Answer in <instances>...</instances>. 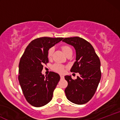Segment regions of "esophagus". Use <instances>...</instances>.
<instances>
[{
    "label": "esophagus",
    "instance_id": "obj_1",
    "mask_svg": "<svg viewBox=\"0 0 120 120\" xmlns=\"http://www.w3.org/2000/svg\"><path fill=\"white\" fill-rule=\"evenodd\" d=\"M60 78H61V79H64V76L63 75H60Z\"/></svg>",
    "mask_w": 120,
    "mask_h": 120
}]
</instances>
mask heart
<instances>
[{
  "mask_svg": "<svg viewBox=\"0 0 120 120\" xmlns=\"http://www.w3.org/2000/svg\"><path fill=\"white\" fill-rule=\"evenodd\" d=\"M62 49H63V52H64V53L65 55H67V53H68L69 52H72L71 48L68 46H63L61 47ZM53 51H54V48L51 47V49H49V51H48V57L49 59H51L52 57V55H53ZM52 69H53V71H57V72L60 73H63L65 71V67L64 65L61 64H56L53 65V67H52Z\"/></svg>",
  "mask_w": 120,
  "mask_h": 120,
  "instance_id": "heart-1",
  "label": "heart"
}]
</instances>
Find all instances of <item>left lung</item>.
Listing matches in <instances>:
<instances>
[{"instance_id": "obj_1", "label": "left lung", "mask_w": 120, "mask_h": 120, "mask_svg": "<svg viewBox=\"0 0 120 120\" xmlns=\"http://www.w3.org/2000/svg\"><path fill=\"white\" fill-rule=\"evenodd\" d=\"M63 42L75 49V61L71 71L79 74L75 79H73L71 75L65 76L68 83L65 90L66 96L74 104H85L93 98L100 82V59L93 46L83 38L78 37L65 38Z\"/></svg>"}]
</instances>
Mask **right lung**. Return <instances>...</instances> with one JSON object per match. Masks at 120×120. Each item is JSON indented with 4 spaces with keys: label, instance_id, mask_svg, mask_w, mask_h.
Here are the masks:
<instances>
[{
    "label": "right lung",
    "instance_id": "add662e5",
    "mask_svg": "<svg viewBox=\"0 0 120 120\" xmlns=\"http://www.w3.org/2000/svg\"><path fill=\"white\" fill-rule=\"evenodd\" d=\"M63 38L42 37L29 44L19 63V81L24 95L31 105L41 107L52 99L53 93L60 77L50 71L45 76L42 73L43 65L49 62L48 51Z\"/></svg>",
    "mask_w": 120,
    "mask_h": 120
}]
</instances>
